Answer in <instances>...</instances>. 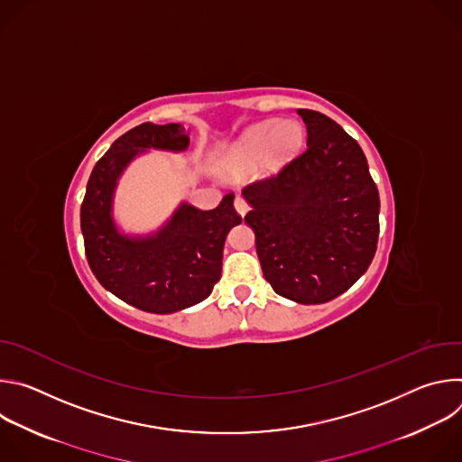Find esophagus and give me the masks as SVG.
Instances as JSON below:
<instances>
[{"label": "esophagus", "mask_w": 462, "mask_h": 462, "mask_svg": "<svg viewBox=\"0 0 462 462\" xmlns=\"http://www.w3.org/2000/svg\"><path fill=\"white\" fill-rule=\"evenodd\" d=\"M234 207H236V210H237V214H239L241 217H245V216H246V212H248V203L243 199L241 195H237V197H236Z\"/></svg>", "instance_id": "1"}]
</instances>
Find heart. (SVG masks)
Listing matches in <instances>:
<instances>
[{
  "label": "heart",
  "mask_w": 462,
  "mask_h": 462,
  "mask_svg": "<svg viewBox=\"0 0 462 462\" xmlns=\"http://www.w3.org/2000/svg\"><path fill=\"white\" fill-rule=\"evenodd\" d=\"M305 131L296 120H265L250 125L219 157L217 168L228 177H245L254 168L276 175L301 152Z\"/></svg>",
  "instance_id": "obj_1"
}]
</instances>
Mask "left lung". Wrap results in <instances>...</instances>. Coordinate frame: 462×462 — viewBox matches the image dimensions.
<instances>
[{"instance_id": "1", "label": "left lung", "mask_w": 462, "mask_h": 462, "mask_svg": "<svg viewBox=\"0 0 462 462\" xmlns=\"http://www.w3.org/2000/svg\"><path fill=\"white\" fill-rule=\"evenodd\" d=\"M307 150L276 177L243 188L263 276L303 305L331 301L371 265L380 199L358 143L335 120L298 109Z\"/></svg>"}]
</instances>
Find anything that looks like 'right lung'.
Masks as SVG:
<instances>
[{"label": "right lung", "instance_id": "add662e5", "mask_svg": "<svg viewBox=\"0 0 462 462\" xmlns=\"http://www.w3.org/2000/svg\"><path fill=\"white\" fill-rule=\"evenodd\" d=\"M189 137L180 124L144 122L116 139L95 164L80 208L88 263L104 289L146 312L170 314L207 300L221 278L225 239L241 223L234 193L214 210L180 203L146 236L122 234L113 217L120 175L148 150L182 153Z\"/></svg>", "mask_w": 462, "mask_h": 462}]
</instances>
